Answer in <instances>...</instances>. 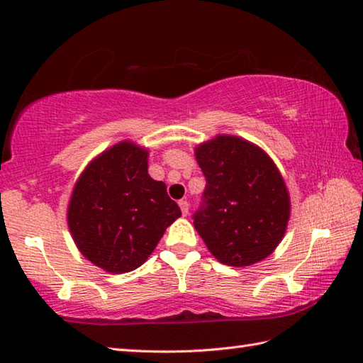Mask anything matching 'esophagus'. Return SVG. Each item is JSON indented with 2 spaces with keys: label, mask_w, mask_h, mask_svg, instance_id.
I'll return each mask as SVG.
<instances>
[{
  "label": "esophagus",
  "mask_w": 363,
  "mask_h": 363,
  "mask_svg": "<svg viewBox=\"0 0 363 363\" xmlns=\"http://www.w3.org/2000/svg\"><path fill=\"white\" fill-rule=\"evenodd\" d=\"M179 206H181L182 216H187V214H189V201L187 200H181L179 201Z\"/></svg>",
  "instance_id": "34e87169"
}]
</instances>
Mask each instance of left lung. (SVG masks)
I'll list each match as a JSON object with an SVG mask.
<instances>
[{
    "label": "left lung",
    "instance_id": "8db88e82",
    "mask_svg": "<svg viewBox=\"0 0 363 363\" xmlns=\"http://www.w3.org/2000/svg\"><path fill=\"white\" fill-rule=\"evenodd\" d=\"M206 177V206L194 225L219 262L247 267L266 259L284 240L290 192L266 150L251 140L218 134L194 149Z\"/></svg>",
    "mask_w": 363,
    "mask_h": 363
}]
</instances>
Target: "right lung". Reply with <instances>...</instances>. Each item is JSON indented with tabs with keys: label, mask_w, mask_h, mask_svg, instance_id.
<instances>
[{
	"label": "right lung",
	"mask_w": 363,
	"mask_h": 363,
	"mask_svg": "<svg viewBox=\"0 0 363 363\" xmlns=\"http://www.w3.org/2000/svg\"><path fill=\"white\" fill-rule=\"evenodd\" d=\"M181 210L149 174V149L120 140L86 164L73 186L67 224L86 259L125 274L149 259Z\"/></svg>",
	"instance_id": "1"
}]
</instances>
